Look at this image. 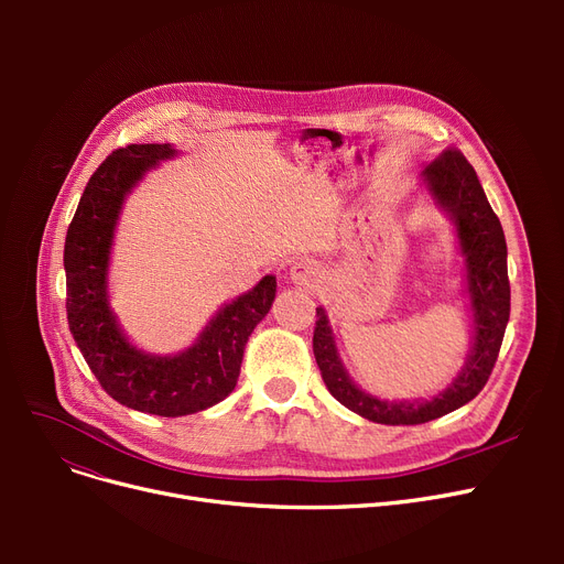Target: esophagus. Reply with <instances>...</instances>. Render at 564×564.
Segmentation results:
<instances>
[{"instance_id":"obj_1","label":"esophagus","mask_w":564,"mask_h":564,"mask_svg":"<svg viewBox=\"0 0 564 564\" xmlns=\"http://www.w3.org/2000/svg\"><path fill=\"white\" fill-rule=\"evenodd\" d=\"M290 279L297 285L313 290L322 283V267L311 258H302L290 267Z\"/></svg>"}]
</instances>
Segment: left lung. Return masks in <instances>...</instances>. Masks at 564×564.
<instances>
[{
    "label": "left lung",
    "instance_id": "obj_1",
    "mask_svg": "<svg viewBox=\"0 0 564 564\" xmlns=\"http://www.w3.org/2000/svg\"><path fill=\"white\" fill-rule=\"evenodd\" d=\"M423 181L441 210L457 228L459 251L466 264V288L473 313V347L462 372L446 391L432 400H379L354 383L340 364L327 311L317 308L313 354L329 393L359 416L381 425H421L464 406L476 398L494 370L510 319L508 245L502 226L491 210L476 169L448 148L423 169Z\"/></svg>",
    "mask_w": 564,
    "mask_h": 564
}]
</instances>
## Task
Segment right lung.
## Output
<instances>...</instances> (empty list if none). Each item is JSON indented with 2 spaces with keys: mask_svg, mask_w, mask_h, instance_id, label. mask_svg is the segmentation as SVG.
Wrapping results in <instances>:
<instances>
[{
  "mask_svg": "<svg viewBox=\"0 0 564 564\" xmlns=\"http://www.w3.org/2000/svg\"><path fill=\"white\" fill-rule=\"evenodd\" d=\"M175 153L169 143L113 151L86 183L64 249L68 327L84 361L116 402L166 419L203 411L235 389L245 345L276 297V276H264L219 308L196 343L173 357L145 354L126 338L107 300L116 221L145 171Z\"/></svg>",
  "mask_w": 564,
  "mask_h": 564,
  "instance_id": "1",
  "label": "right lung"
}]
</instances>
